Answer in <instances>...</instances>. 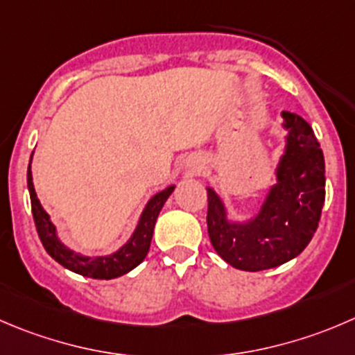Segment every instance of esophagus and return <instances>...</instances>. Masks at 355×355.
Returning a JSON list of instances; mask_svg holds the SVG:
<instances>
[{
  "label": "esophagus",
  "mask_w": 355,
  "mask_h": 355,
  "mask_svg": "<svg viewBox=\"0 0 355 355\" xmlns=\"http://www.w3.org/2000/svg\"><path fill=\"white\" fill-rule=\"evenodd\" d=\"M185 171L189 175H201L205 171V161L201 157H187L185 159Z\"/></svg>",
  "instance_id": "34e87169"
}]
</instances>
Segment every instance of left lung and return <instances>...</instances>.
Returning <instances> with one entry per match:
<instances>
[{
  "mask_svg": "<svg viewBox=\"0 0 355 355\" xmlns=\"http://www.w3.org/2000/svg\"><path fill=\"white\" fill-rule=\"evenodd\" d=\"M284 149L276 164V184L260 208L241 220L229 216L225 201L208 191V236L216 253L246 272L279 267L311 243L324 205V156L314 130L302 116L283 111Z\"/></svg>",
  "mask_w": 355,
  "mask_h": 355,
  "instance_id": "1",
  "label": "left lung"
}]
</instances>
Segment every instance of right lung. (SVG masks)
Returning a JSON list of instances; mask_svg holds the SVG:
<instances>
[{
	"label": "right lung",
	"instance_id": "obj_1",
	"mask_svg": "<svg viewBox=\"0 0 355 355\" xmlns=\"http://www.w3.org/2000/svg\"><path fill=\"white\" fill-rule=\"evenodd\" d=\"M33 154H31L29 166H27V189H29L34 223H36L37 234H40V239L46 253L53 260H57L62 267H65V269L72 270V272L79 274V276L92 277V279H116V277L125 276L130 270L135 269L137 265L142 263L144 258L149 253L157 216H159V211L164 206V202H166V199L175 191V185H168L163 191L156 192L146 202L139 216L135 230H133L130 239L119 250L112 251L111 254H95V257H90V254H83L79 251H74L60 239L57 227L51 222V216L41 206L36 191H34L33 171H31Z\"/></svg>",
	"mask_w": 355,
	"mask_h": 355
}]
</instances>
